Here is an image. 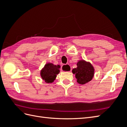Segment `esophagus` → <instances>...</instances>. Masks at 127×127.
Returning a JSON list of instances; mask_svg holds the SVG:
<instances>
[{
  "label": "esophagus",
  "instance_id": "obj_1",
  "mask_svg": "<svg viewBox=\"0 0 127 127\" xmlns=\"http://www.w3.org/2000/svg\"><path fill=\"white\" fill-rule=\"evenodd\" d=\"M61 70L63 71H71V68L70 67L69 65L68 64H64L61 67Z\"/></svg>",
  "mask_w": 127,
  "mask_h": 127
}]
</instances>
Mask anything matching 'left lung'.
Returning a JSON list of instances; mask_svg holds the SVG:
<instances>
[{
    "label": "left lung",
    "instance_id": "1",
    "mask_svg": "<svg viewBox=\"0 0 127 127\" xmlns=\"http://www.w3.org/2000/svg\"><path fill=\"white\" fill-rule=\"evenodd\" d=\"M77 68H74L72 72L75 74L77 82L79 84H85L90 82L94 75V68L90 62L80 60L77 64Z\"/></svg>",
    "mask_w": 127,
    "mask_h": 127
}]
</instances>
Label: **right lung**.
<instances>
[{
  "instance_id": "obj_1",
  "label": "right lung",
  "mask_w": 127,
  "mask_h": 127,
  "mask_svg": "<svg viewBox=\"0 0 127 127\" xmlns=\"http://www.w3.org/2000/svg\"><path fill=\"white\" fill-rule=\"evenodd\" d=\"M60 65H55L52 63L46 64L40 71L42 79L47 83H53L60 72Z\"/></svg>"
}]
</instances>
